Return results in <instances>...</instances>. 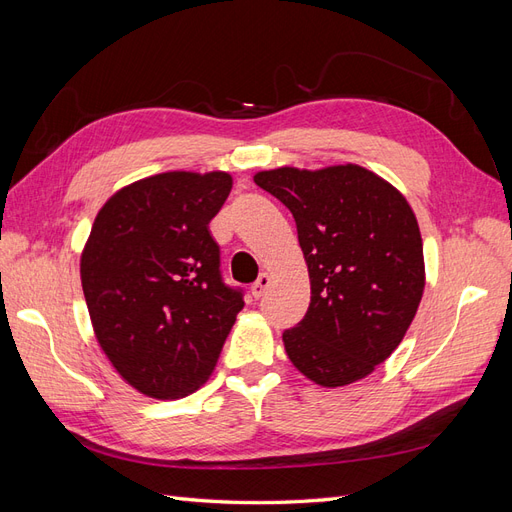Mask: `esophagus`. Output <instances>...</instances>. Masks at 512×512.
I'll list each match as a JSON object with an SVG mask.
<instances>
[{
  "instance_id": "obj_1",
  "label": "esophagus",
  "mask_w": 512,
  "mask_h": 512,
  "mask_svg": "<svg viewBox=\"0 0 512 512\" xmlns=\"http://www.w3.org/2000/svg\"><path fill=\"white\" fill-rule=\"evenodd\" d=\"M269 286H271V277H269L267 273H262V275L258 277V280L252 284V297H254V299H260L262 294L267 292Z\"/></svg>"
}]
</instances>
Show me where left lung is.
I'll list each match as a JSON object with an SVG mask.
<instances>
[{
    "label": "left lung",
    "instance_id": "obj_1",
    "mask_svg": "<svg viewBox=\"0 0 512 512\" xmlns=\"http://www.w3.org/2000/svg\"><path fill=\"white\" fill-rule=\"evenodd\" d=\"M254 181L290 209L312 282L303 320L284 331L288 359L331 389L365 378L399 346L423 297V241L408 200L354 164L286 166Z\"/></svg>",
    "mask_w": 512,
    "mask_h": 512
}]
</instances>
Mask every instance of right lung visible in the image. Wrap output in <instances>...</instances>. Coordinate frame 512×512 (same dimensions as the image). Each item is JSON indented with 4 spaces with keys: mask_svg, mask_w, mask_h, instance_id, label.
<instances>
[{
    "mask_svg": "<svg viewBox=\"0 0 512 512\" xmlns=\"http://www.w3.org/2000/svg\"><path fill=\"white\" fill-rule=\"evenodd\" d=\"M230 188L226 173L153 175L119 190L91 228L81 282L96 337L149 397L196 391L245 305L209 232Z\"/></svg>",
    "mask_w": 512,
    "mask_h": 512,
    "instance_id": "obj_1",
    "label": "right lung"
}]
</instances>
